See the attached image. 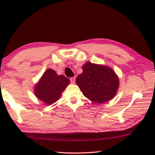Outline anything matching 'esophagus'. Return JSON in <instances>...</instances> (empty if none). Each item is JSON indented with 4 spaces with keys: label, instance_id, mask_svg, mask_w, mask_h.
<instances>
[{
    "label": "esophagus",
    "instance_id": "obj_1",
    "mask_svg": "<svg viewBox=\"0 0 155 155\" xmlns=\"http://www.w3.org/2000/svg\"><path fill=\"white\" fill-rule=\"evenodd\" d=\"M75 80H76V78L75 77L70 78V81H71L72 83H75Z\"/></svg>",
    "mask_w": 155,
    "mask_h": 155
}]
</instances>
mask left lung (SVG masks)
Wrapping results in <instances>:
<instances>
[{"label":"left lung","instance_id":"1","mask_svg":"<svg viewBox=\"0 0 155 155\" xmlns=\"http://www.w3.org/2000/svg\"><path fill=\"white\" fill-rule=\"evenodd\" d=\"M83 72L76 79L78 87L86 98L96 103L111 100L119 88V78L114 70L104 65L86 62Z\"/></svg>","mask_w":155,"mask_h":155}]
</instances>
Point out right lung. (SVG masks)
I'll return each mask as SVG.
<instances>
[{"mask_svg":"<svg viewBox=\"0 0 155 155\" xmlns=\"http://www.w3.org/2000/svg\"><path fill=\"white\" fill-rule=\"evenodd\" d=\"M70 82L65 76L58 75L54 70L48 68L34 87V94L38 100L51 105L58 101Z\"/></svg>","mask_w":155,"mask_h":155,"instance_id":"add662e5","label":"right lung"}]
</instances>
